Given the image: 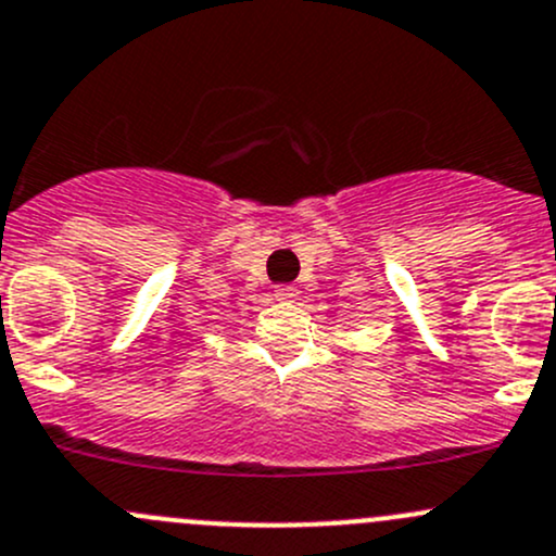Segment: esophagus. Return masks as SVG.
Returning <instances> with one entry per match:
<instances>
[{"label": "esophagus", "instance_id": "1", "mask_svg": "<svg viewBox=\"0 0 556 556\" xmlns=\"http://www.w3.org/2000/svg\"><path fill=\"white\" fill-rule=\"evenodd\" d=\"M274 295H277V301H293L295 295H299V290H295L293 285H277V288H274Z\"/></svg>", "mask_w": 556, "mask_h": 556}]
</instances>
